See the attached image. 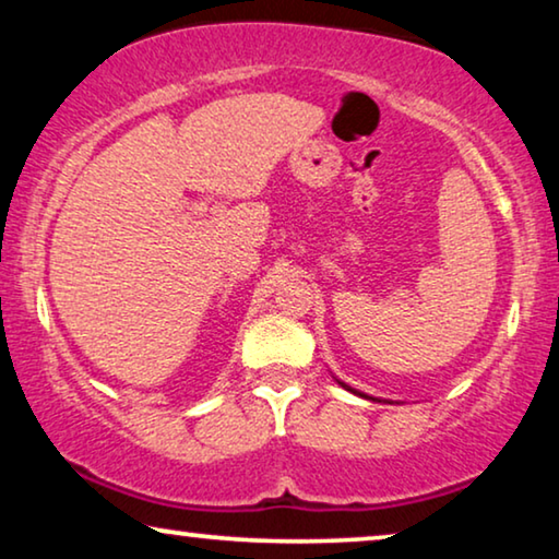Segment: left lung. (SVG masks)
<instances>
[{
	"instance_id": "left-lung-1",
	"label": "left lung",
	"mask_w": 559,
	"mask_h": 559,
	"mask_svg": "<svg viewBox=\"0 0 559 559\" xmlns=\"http://www.w3.org/2000/svg\"><path fill=\"white\" fill-rule=\"evenodd\" d=\"M335 381H338V384H341L343 389H348V392H354V394H358V396H364V400H373V402H377V396H369V394L358 392V389H354V386H348V384H343V381H341V379H335ZM379 402H381V400H379Z\"/></svg>"
}]
</instances>
